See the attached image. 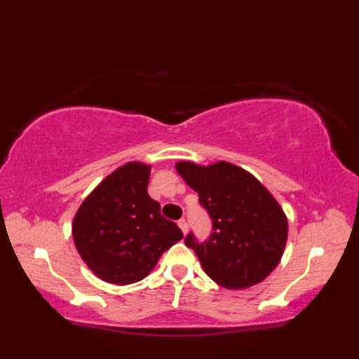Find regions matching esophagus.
Returning <instances> with one entry per match:
<instances>
[{
	"instance_id": "1",
	"label": "esophagus",
	"mask_w": 359,
	"mask_h": 359,
	"mask_svg": "<svg viewBox=\"0 0 359 359\" xmlns=\"http://www.w3.org/2000/svg\"><path fill=\"white\" fill-rule=\"evenodd\" d=\"M177 225H179V228L184 233H187V230H188V225H187V220L185 219H179L177 220Z\"/></svg>"
}]
</instances>
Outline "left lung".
<instances>
[{
	"label": "left lung",
	"instance_id": "1",
	"mask_svg": "<svg viewBox=\"0 0 359 359\" xmlns=\"http://www.w3.org/2000/svg\"><path fill=\"white\" fill-rule=\"evenodd\" d=\"M175 170L199 194V202L212 220L205 242L189 233L205 273L230 290L248 288L264 280L284 255L288 222L271 193L253 174L228 162L201 166L177 162Z\"/></svg>",
	"mask_w": 359,
	"mask_h": 359
}]
</instances>
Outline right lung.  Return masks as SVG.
I'll return each mask as SVG.
<instances>
[{
  "instance_id": "obj_1",
  "label": "right lung",
  "mask_w": 359,
  "mask_h": 359,
  "mask_svg": "<svg viewBox=\"0 0 359 359\" xmlns=\"http://www.w3.org/2000/svg\"><path fill=\"white\" fill-rule=\"evenodd\" d=\"M151 166L129 162L98 184L72 222L75 248L97 278L128 285L147 278L184 238L148 194Z\"/></svg>"
}]
</instances>
